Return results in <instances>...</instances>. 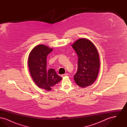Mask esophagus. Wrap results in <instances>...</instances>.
<instances>
[{"mask_svg":"<svg viewBox=\"0 0 127 127\" xmlns=\"http://www.w3.org/2000/svg\"><path fill=\"white\" fill-rule=\"evenodd\" d=\"M67 73H66V74H62V75H61V77H65V76H67Z\"/></svg>","mask_w":127,"mask_h":127,"instance_id":"esophagus-1","label":"esophagus"}]
</instances>
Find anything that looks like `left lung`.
<instances>
[{"instance_id": "left-lung-1", "label": "left lung", "mask_w": 127, "mask_h": 127, "mask_svg": "<svg viewBox=\"0 0 127 127\" xmlns=\"http://www.w3.org/2000/svg\"><path fill=\"white\" fill-rule=\"evenodd\" d=\"M72 47L78 57V70L74 79L79 87L85 88L97 79L100 66L99 55L94 45L86 38L77 40Z\"/></svg>"}]
</instances>
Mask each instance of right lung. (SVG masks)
<instances>
[{
  "instance_id": "obj_1",
  "label": "right lung",
  "mask_w": 127,
  "mask_h": 127,
  "mask_svg": "<svg viewBox=\"0 0 127 127\" xmlns=\"http://www.w3.org/2000/svg\"><path fill=\"white\" fill-rule=\"evenodd\" d=\"M53 49L44 45H39L33 48L29 55L28 65L31 76L40 88L49 91L59 83L62 78L54 69L47 70V57Z\"/></svg>"
}]
</instances>
